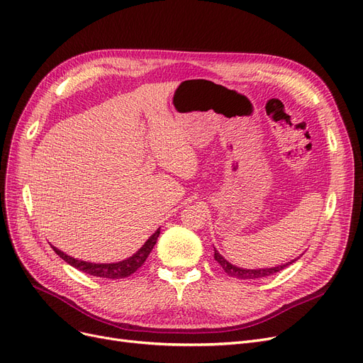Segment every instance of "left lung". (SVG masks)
I'll list each match as a JSON object with an SVG mask.
<instances>
[{
  "label": "left lung",
  "instance_id": "1",
  "mask_svg": "<svg viewBox=\"0 0 363 363\" xmlns=\"http://www.w3.org/2000/svg\"><path fill=\"white\" fill-rule=\"evenodd\" d=\"M214 259L217 260V264H219L225 272L229 275V277H235L240 280H257V279H262V277H268V275H272L275 272H279L281 269H284L287 265L294 264L296 259L291 260V262H287L284 265H279V267H272V268H259V269H245V268H238L235 265H232L230 262L217 252L214 249Z\"/></svg>",
  "mask_w": 363,
  "mask_h": 363
}]
</instances>
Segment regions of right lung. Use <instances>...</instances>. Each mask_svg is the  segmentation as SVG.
Here are the masks:
<instances>
[{"label":"right lung","instance_id":"right-lung-1","mask_svg":"<svg viewBox=\"0 0 363 363\" xmlns=\"http://www.w3.org/2000/svg\"><path fill=\"white\" fill-rule=\"evenodd\" d=\"M161 234V229H157L155 234L143 244V247L134 253L131 257H128L125 260H121V262L116 264H92V262H86V260H79L71 257L68 255H65L64 252H61L60 249H56L52 245V249L55 250V253L62 257L67 264H69L71 267L77 268L79 271H83L89 275H94V277H103V279H110V280H118V279H126L129 275L134 274L144 262H146L147 256L150 255L152 249L155 247L156 240Z\"/></svg>","mask_w":363,"mask_h":363}]
</instances>
